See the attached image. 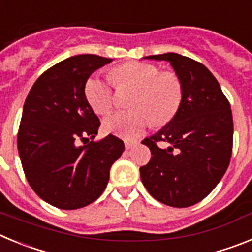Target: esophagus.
<instances>
[{
  "label": "esophagus",
  "instance_id": "1",
  "mask_svg": "<svg viewBox=\"0 0 252 252\" xmlns=\"http://www.w3.org/2000/svg\"><path fill=\"white\" fill-rule=\"evenodd\" d=\"M137 144V141H131V140H125V148L127 149H132L133 146L136 145Z\"/></svg>",
  "mask_w": 252,
  "mask_h": 252
}]
</instances>
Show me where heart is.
Instances as JSON below:
<instances>
[{"mask_svg": "<svg viewBox=\"0 0 252 252\" xmlns=\"http://www.w3.org/2000/svg\"><path fill=\"white\" fill-rule=\"evenodd\" d=\"M112 81L119 88L133 87L131 111L117 112L103 121L107 132L135 137L149 127L155 120L165 124L179 110L183 88L178 75L173 72L160 73L157 65L142 62H131L116 68ZM84 94L92 110L98 115L110 113L115 104V94L110 81L93 74L84 84Z\"/></svg>", "mask_w": 252, "mask_h": 252, "instance_id": "obj_1", "label": "heart"}]
</instances>
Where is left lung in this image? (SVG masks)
Here are the masks:
<instances>
[{
	"label": "left lung",
	"instance_id": "1",
	"mask_svg": "<svg viewBox=\"0 0 252 252\" xmlns=\"http://www.w3.org/2000/svg\"><path fill=\"white\" fill-rule=\"evenodd\" d=\"M142 59L170 63L182 82L183 98L174 117L142 141L153 157L140 168L141 182L166 206H193L212 192L228 168L233 139L231 106L203 64L177 53ZM159 142L168 148H160Z\"/></svg>",
	"mask_w": 252,
	"mask_h": 252
}]
</instances>
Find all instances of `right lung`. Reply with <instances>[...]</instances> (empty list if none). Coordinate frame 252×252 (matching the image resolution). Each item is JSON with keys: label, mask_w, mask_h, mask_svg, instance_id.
I'll return each mask as SVG.
<instances>
[{"label": "right lung", "mask_w": 252, "mask_h": 252, "mask_svg": "<svg viewBox=\"0 0 252 252\" xmlns=\"http://www.w3.org/2000/svg\"><path fill=\"white\" fill-rule=\"evenodd\" d=\"M111 62L93 54L66 58L40 75L26 97L17 135L20 159L31 188L57 208L94 202L125 150L113 135L90 141L101 124L87 102L84 84Z\"/></svg>", "instance_id": "obj_1"}]
</instances>
